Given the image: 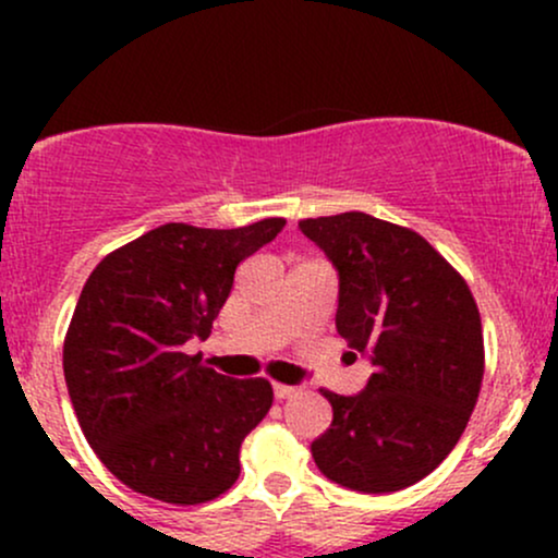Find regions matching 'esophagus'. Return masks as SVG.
Listing matches in <instances>:
<instances>
[{
  "label": "esophagus",
  "instance_id": "34e87169",
  "mask_svg": "<svg viewBox=\"0 0 558 558\" xmlns=\"http://www.w3.org/2000/svg\"><path fill=\"white\" fill-rule=\"evenodd\" d=\"M272 393H275V399L283 401V399H291V396H296L299 388L296 386H283V383H275Z\"/></svg>",
  "mask_w": 558,
  "mask_h": 558
}]
</instances>
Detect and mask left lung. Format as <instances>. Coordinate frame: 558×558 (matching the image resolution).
I'll use <instances>...</instances> for the list:
<instances>
[{"instance_id":"left-lung-1","label":"left lung","mask_w":558,"mask_h":558,"mask_svg":"<svg viewBox=\"0 0 558 558\" xmlns=\"http://www.w3.org/2000/svg\"><path fill=\"white\" fill-rule=\"evenodd\" d=\"M299 228L338 272V332L375 367L354 396L323 388L332 422L312 457L343 488H409L451 453L475 409L485 362L475 299L414 230L364 213Z\"/></svg>"}]
</instances>
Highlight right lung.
<instances>
[{"label":"right lung","instance_id":"obj_1","mask_svg":"<svg viewBox=\"0 0 558 558\" xmlns=\"http://www.w3.org/2000/svg\"><path fill=\"white\" fill-rule=\"evenodd\" d=\"M286 226L168 222L88 275L62 349L75 417L101 464L165 504L213 501L239 480L243 438L272 407L262 377L233 380L183 343L213 330L235 267Z\"/></svg>","mask_w":558,"mask_h":558}]
</instances>
